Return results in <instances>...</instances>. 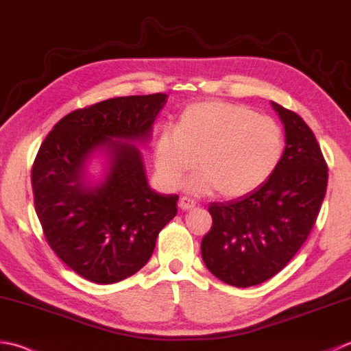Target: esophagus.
<instances>
[{"instance_id":"obj_1","label":"esophagus","mask_w":351,"mask_h":351,"mask_svg":"<svg viewBox=\"0 0 351 351\" xmlns=\"http://www.w3.org/2000/svg\"><path fill=\"white\" fill-rule=\"evenodd\" d=\"M180 208L181 210H184V211H189V210H191V208H195V205H196V202L193 201V199H190V197H181L180 199Z\"/></svg>"}]
</instances>
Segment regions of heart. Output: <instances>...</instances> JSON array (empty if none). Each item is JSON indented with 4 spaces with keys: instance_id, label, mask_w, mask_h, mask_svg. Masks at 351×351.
I'll use <instances>...</instances> for the list:
<instances>
[{
    "instance_id": "obj_1",
    "label": "heart",
    "mask_w": 351,
    "mask_h": 351,
    "mask_svg": "<svg viewBox=\"0 0 351 351\" xmlns=\"http://www.w3.org/2000/svg\"><path fill=\"white\" fill-rule=\"evenodd\" d=\"M286 138L278 123L252 108L230 101H201L181 114L176 128H164L154 146L156 176L176 189L196 166L189 190H219L234 199L252 193L276 173L285 156Z\"/></svg>"
}]
</instances>
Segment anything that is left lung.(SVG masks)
Returning <instances> with one entry per match:
<instances>
[{"instance_id":"8db88e82","label":"left lung","mask_w":351,"mask_h":351,"mask_svg":"<svg viewBox=\"0 0 351 351\" xmlns=\"http://www.w3.org/2000/svg\"><path fill=\"white\" fill-rule=\"evenodd\" d=\"M285 126L286 150L276 173L252 193L211 202L213 225L201 242L205 266L236 287L263 283L303 246L324 201L327 164L298 114L271 101Z\"/></svg>"}]
</instances>
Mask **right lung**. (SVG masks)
<instances>
[{"instance_id":"right-lung-1","label":"right lung","mask_w":351,"mask_h":351,"mask_svg":"<svg viewBox=\"0 0 351 351\" xmlns=\"http://www.w3.org/2000/svg\"><path fill=\"white\" fill-rule=\"evenodd\" d=\"M169 95H128L77 109L40 144L32 170L34 210L50 248L93 283L125 280L149 262L178 195L156 193L136 144L152 138ZM103 159L102 175L88 171Z\"/></svg>"}]
</instances>
